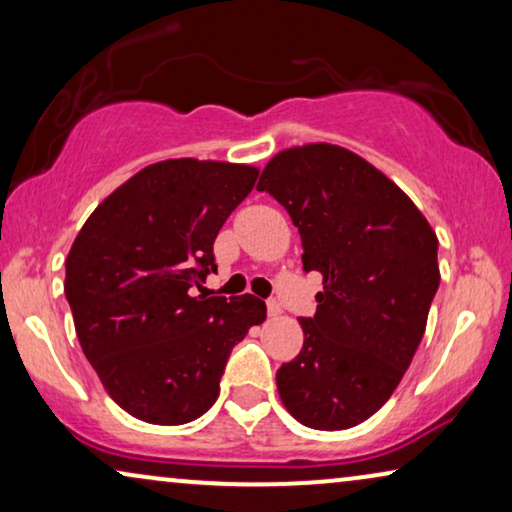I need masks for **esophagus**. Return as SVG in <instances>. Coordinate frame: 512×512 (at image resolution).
Returning <instances> with one entry per match:
<instances>
[{"label": "esophagus", "instance_id": "1", "mask_svg": "<svg viewBox=\"0 0 512 512\" xmlns=\"http://www.w3.org/2000/svg\"><path fill=\"white\" fill-rule=\"evenodd\" d=\"M282 314V305L277 300H268V317H279Z\"/></svg>", "mask_w": 512, "mask_h": 512}]
</instances>
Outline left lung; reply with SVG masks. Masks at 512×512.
Segmentation results:
<instances>
[{"label": "left lung", "mask_w": 512, "mask_h": 512, "mask_svg": "<svg viewBox=\"0 0 512 512\" xmlns=\"http://www.w3.org/2000/svg\"><path fill=\"white\" fill-rule=\"evenodd\" d=\"M258 191L291 214L305 270L324 277L303 349L277 370L300 424L340 431L375 415L412 363L440 284L438 237L415 202L359 153L312 142L279 151Z\"/></svg>", "instance_id": "obj_1"}]
</instances>
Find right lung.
I'll list each match as a JSON object with an SVG mask.
<instances>
[{"label": "right lung", "instance_id": "right-lung-1", "mask_svg": "<svg viewBox=\"0 0 512 512\" xmlns=\"http://www.w3.org/2000/svg\"><path fill=\"white\" fill-rule=\"evenodd\" d=\"M256 179L254 165L160 160L107 195L76 235L65 261L76 335L128 415L160 426L205 415L233 347L265 321L251 293L193 296Z\"/></svg>", "mask_w": 512, "mask_h": 512}]
</instances>
